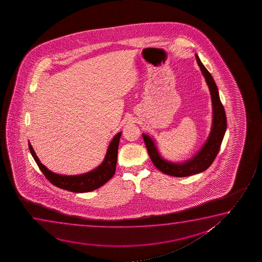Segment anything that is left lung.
Returning a JSON list of instances; mask_svg holds the SVG:
<instances>
[{
	"label": "left lung",
	"instance_id": "obj_1",
	"mask_svg": "<svg viewBox=\"0 0 262 262\" xmlns=\"http://www.w3.org/2000/svg\"><path fill=\"white\" fill-rule=\"evenodd\" d=\"M196 59L210 90L213 105V125L207 142L204 144L200 152L189 161L183 164H173L164 160L158 153V149L155 146L154 141L150 137L142 134L144 142L147 147L151 161L160 172H164L167 176L186 177L203 172L206 169H208L216 158V155L221 147L223 138L226 133V112L219 98V90L216 85L212 78L211 74L205 68L204 65L202 64L197 54Z\"/></svg>",
	"mask_w": 262,
	"mask_h": 262
}]
</instances>
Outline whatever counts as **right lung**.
Wrapping results in <instances>:
<instances>
[{
	"instance_id": "1",
	"label": "right lung",
	"mask_w": 262,
	"mask_h": 262,
	"mask_svg": "<svg viewBox=\"0 0 262 262\" xmlns=\"http://www.w3.org/2000/svg\"><path fill=\"white\" fill-rule=\"evenodd\" d=\"M121 135L122 133H119L112 140L108 147L107 153L104 158V162L93 171L80 176H60L51 172L50 170H48L39 161L30 143H29V150L40 170L43 172V176H46V178L52 184H54V186L72 192H89L100 188L104 183H107L115 174L118 154L119 141Z\"/></svg>"
}]
</instances>
